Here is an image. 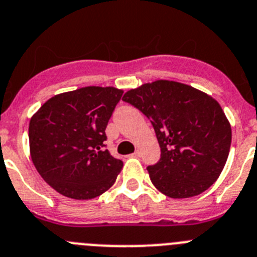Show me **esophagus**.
<instances>
[{
  "label": "esophagus",
  "instance_id": "obj_1",
  "mask_svg": "<svg viewBox=\"0 0 257 257\" xmlns=\"http://www.w3.org/2000/svg\"><path fill=\"white\" fill-rule=\"evenodd\" d=\"M140 155H141V152L140 151H138V150H137V151H136V152H134V154H133V156H140Z\"/></svg>",
  "mask_w": 257,
  "mask_h": 257
}]
</instances>
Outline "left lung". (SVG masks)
<instances>
[{"instance_id": "8db88e82", "label": "left lung", "mask_w": 257, "mask_h": 257, "mask_svg": "<svg viewBox=\"0 0 257 257\" xmlns=\"http://www.w3.org/2000/svg\"><path fill=\"white\" fill-rule=\"evenodd\" d=\"M123 100L155 129L161 156L147 170L159 191L188 198L218 179L229 155L232 129L211 96L183 83L156 80L131 89Z\"/></svg>"}]
</instances>
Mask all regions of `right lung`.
<instances>
[{"instance_id": "obj_1", "label": "right lung", "mask_w": 257, "mask_h": 257, "mask_svg": "<svg viewBox=\"0 0 257 257\" xmlns=\"http://www.w3.org/2000/svg\"><path fill=\"white\" fill-rule=\"evenodd\" d=\"M121 96L114 87H84L56 94L32 116V161L60 195L91 200L115 183L123 161L111 156L103 142Z\"/></svg>"}]
</instances>
